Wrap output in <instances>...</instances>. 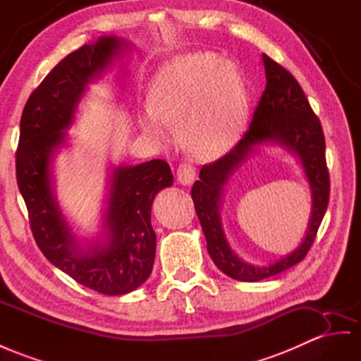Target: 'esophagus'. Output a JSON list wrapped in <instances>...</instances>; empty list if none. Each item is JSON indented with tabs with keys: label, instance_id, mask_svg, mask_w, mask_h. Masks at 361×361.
Segmentation results:
<instances>
[{
	"label": "esophagus",
	"instance_id": "34e87169",
	"mask_svg": "<svg viewBox=\"0 0 361 361\" xmlns=\"http://www.w3.org/2000/svg\"><path fill=\"white\" fill-rule=\"evenodd\" d=\"M195 168L190 163H181L177 169V178L184 186H189L195 180Z\"/></svg>",
	"mask_w": 361,
	"mask_h": 361
}]
</instances>
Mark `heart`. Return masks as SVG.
I'll use <instances>...</instances> for the list:
<instances>
[{
    "instance_id": "obj_1",
    "label": "heart",
    "mask_w": 361,
    "mask_h": 361,
    "mask_svg": "<svg viewBox=\"0 0 361 361\" xmlns=\"http://www.w3.org/2000/svg\"><path fill=\"white\" fill-rule=\"evenodd\" d=\"M247 92L241 73L210 51L186 54L157 76L151 106L140 123L163 138L168 125H178L183 146L201 159H216L232 149L247 123Z\"/></svg>"
}]
</instances>
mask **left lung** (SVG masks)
Masks as SVG:
<instances>
[{
    "instance_id": "left-lung-1",
    "label": "left lung",
    "mask_w": 361,
    "mask_h": 361,
    "mask_svg": "<svg viewBox=\"0 0 361 361\" xmlns=\"http://www.w3.org/2000/svg\"><path fill=\"white\" fill-rule=\"evenodd\" d=\"M267 85L255 108L252 123L232 149L216 161L204 164L193 183L192 200L207 241V252L218 269L243 282H257L288 270L305 259L316 239L329 201V171L325 157V135L319 117L291 73L262 54ZM277 141L298 154L313 192V214L309 233L288 257L269 267L241 262L228 247L219 219V200L228 177L257 144Z\"/></svg>"
}]
</instances>
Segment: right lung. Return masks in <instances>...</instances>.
Returning a JSON list of instances; mask_svg holds the SVG:
<instances>
[{"instance_id": "1", "label": "right lung", "mask_w": 361, "mask_h": 361, "mask_svg": "<svg viewBox=\"0 0 361 361\" xmlns=\"http://www.w3.org/2000/svg\"><path fill=\"white\" fill-rule=\"evenodd\" d=\"M120 45L116 36H100L97 42L70 53L45 76L24 106L16 149L18 188L39 250L78 283L106 295L134 291L152 271L151 207L157 193L172 186L169 164L155 159L114 169L105 215L108 241L88 253L70 235L54 202L50 164L87 84L108 66Z\"/></svg>"}]
</instances>
